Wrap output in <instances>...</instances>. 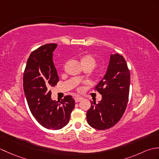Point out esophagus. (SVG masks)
I'll list each match as a JSON object with an SVG mask.
<instances>
[{"instance_id": "1", "label": "esophagus", "mask_w": 159, "mask_h": 159, "mask_svg": "<svg viewBox=\"0 0 159 159\" xmlns=\"http://www.w3.org/2000/svg\"><path fill=\"white\" fill-rule=\"evenodd\" d=\"M83 98L82 97H80V96H77V97H75V98H74V100H75V102H80V101H81Z\"/></svg>"}]
</instances>
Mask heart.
<instances>
[{"label": "heart", "instance_id": "obj_1", "mask_svg": "<svg viewBox=\"0 0 159 159\" xmlns=\"http://www.w3.org/2000/svg\"><path fill=\"white\" fill-rule=\"evenodd\" d=\"M80 62L82 64H92V65L95 66L96 60L92 56L85 55L80 59Z\"/></svg>", "mask_w": 159, "mask_h": 159}]
</instances>
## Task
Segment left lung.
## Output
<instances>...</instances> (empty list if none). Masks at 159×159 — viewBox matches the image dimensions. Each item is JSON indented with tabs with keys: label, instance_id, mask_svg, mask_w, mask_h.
Here are the masks:
<instances>
[{
	"label": "left lung",
	"instance_id": "obj_1",
	"mask_svg": "<svg viewBox=\"0 0 159 159\" xmlns=\"http://www.w3.org/2000/svg\"><path fill=\"white\" fill-rule=\"evenodd\" d=\"M130 74L124 57L116 53L110 55L105 75L95 88L101 95L98 103L91 101L87 120L97 130L113 126L122 117L129 95Z\"/></svg>",
	"mask_w": 159,
	"mask_h": 159
}]
</instances>
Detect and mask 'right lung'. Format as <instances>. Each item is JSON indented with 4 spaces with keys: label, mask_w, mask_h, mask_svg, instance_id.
Masks as SVG:
<instances>
[{
    "label": "right lung",
    "mask_w": 159,
    "mask_h": 159,
    "mask_svg": "<svg viewBox=\"0 0 159 159\" xmlns=\"http://www.w3.org/2000/svg\"><path fill=\"white\" fill-rule=\"evenodd\" d=\"M57 46L49 43L32 52L23 75L24 92L30 111L39 124L51 130L66 126L75 106L71 96H65L59 102L51 99L50 88L59 80L52 60Z\"/></svg>",
    "instance_id": "1"
}]
</instances>
